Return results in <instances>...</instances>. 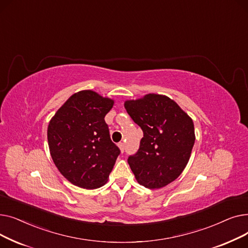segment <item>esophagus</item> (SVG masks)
<instances>
[{
    "label": "esophagus",
    "mask_w": 248,
    "mask_h": 248,
    "mask_svg": "<svg viewBox=\"0 0 248 248\" xmlns=\"http://www.w3.org/2000/svg\"><path fill=\"white\" fill-rule=\"evenodd\" d=\"M117 146H119L121 152L124 153V142H119V145H117Z\"/></svg>",
    "instance_id": "esophagus-1"
}]
</instances>
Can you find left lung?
I'll return each instance as SVG.
<instances>
[{
  "label": "left lung",
  "instance_id": "1",
  "mask_svg": "<svg viewBox=\"0 0 248 248\" xmlns=\"http://www.w3.org/2000/svg\"><path fill=\"white\" fill-rule=\"evenodd\" d=\"M124 108L144 133L138 152L127 159L138 183L149 189L172 183L190 159L195 142L192 119L173 99L161 94L126 100Z\"/></svg>",
  "mask_w": 248,
  "mask_h": 248
}]
</instances>
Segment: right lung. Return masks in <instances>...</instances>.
Returning <instances> with one entry per match:
<instances>
[{
    "label": "right lung",
    "instance_id": "1",
    "mask_svg": "<svg viewBox=\"0 0 248 248\" xmlns=\"http://www.w3.org/2000/svg\"><path fill=\"white\" fill-rule=\"evenodd\" d=\"M113 103L95 91L81 90L65 101L49 123L47 139L52 160L75 186L96 189L108 182L121 153L104 121Z\"/></svg>",
    "mask_w": 248,
    "mask_h": 248
}]
</instances>
